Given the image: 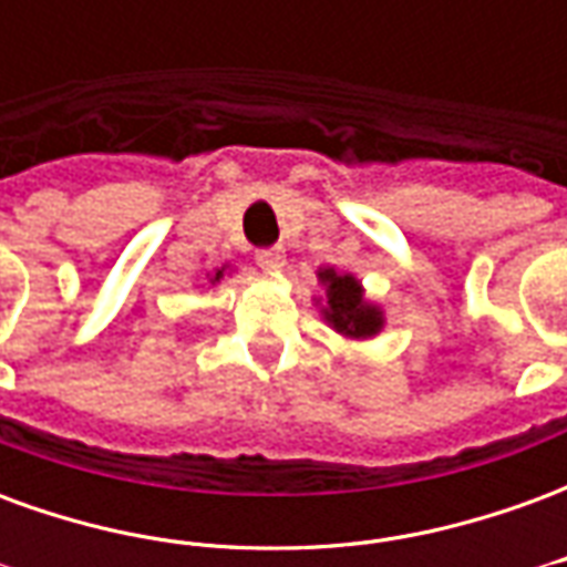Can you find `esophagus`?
I'll use <instances>...</instances> for the list:
<instances>
[{"instance_id":"obj_1","label":"esophagus","mask_w":567,"mask_h":567,"mask_svg":"<svg viewBox=\"0 0 567 567\" xmlns=\"http://www.w3.org/2000/svg\"><path fill=\"white\" fill-rule=\"evenodd\" d=\"M258 267L264 272H282L285 267L282 248H264V251H258Z\"/></svg>"}]
</instances>
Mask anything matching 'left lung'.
<instances>
[{
	"label": "left lung",
	"instance_id": "obj_1",
	"mask_svg": "<svg viewBox=\"0 0 567 567\" xmlns=\"http://www.w3.org/2000/svg\"><path fill=\"white\" fill-rule=\"evenodd\" d=\"M316 276H319L321 295L312 297V300L319 307L321 321L333 333H340L343 340H352V343H364V340L380 337L382 328H385V309L370 300L355 272L319 267Z\"/></svg>",
	"mask_w": 567,
	"mask_h": 567
}]
</instances>
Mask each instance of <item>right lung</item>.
Listing matches in <instances>:
<instances>
[{
	"label": "right lung",
	"mask_w": 567,
	"mask_h": 567,
	"mask_svg": "<svg viewBox=\"0 0 567 567\" xmlns=\"http://www.w3.org/2000/svg\"><path fill=\"white\" fill-rule=\"evenodd\" d=\"M230 272H234V267H230V264H221V267H215V270L206 272V285H209V288H215V285L224 282Z\"/></svg>",
	"instance_id": "right-lung-1"
}]
</instances>
